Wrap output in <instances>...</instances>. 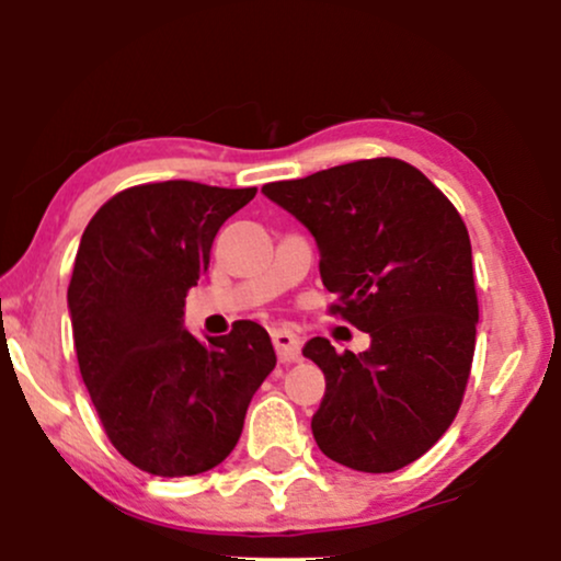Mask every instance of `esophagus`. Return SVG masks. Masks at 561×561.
<instances>
[{"label":"esophagus","instance_id":"34e87169","mask_svg":"<svg viewBox=\"0 0 561 561\" xmlns=\"http://www.w3.org/2000/svg\"><path fill=\"white\" fill-rule=\"evenodd\" d=\"M272 343L276 347V356L282 364H293L300 358V337L289 330H274Z\"/></svg>","mask_w":561,"mask_h":561}]
</instances>
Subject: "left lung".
I'll list each match as a JSON object with an SVG mask.
<instances>
[{"mask_svg":"<svg viewBox=\"0 0 561 561\" xmlns=\"http://www.w3.org/2000/svg\"><path fill=\"white\" fill-rule=\"evenodd\" d=\"M263 195L319 244L330 308L369 332L364 353L327 337L302 356L324 371L311 430L319 448L358 472H396L454 422L472 369L478 293L459 210L414 165L371 158L272 182Z\"/></svg>","mask_w":561,"mask_h":561,"instance_id":"left-lung-1","label":"left lung"}]
</instances>
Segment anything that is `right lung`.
Masks as SVG:
<instances>
[{"label": "right lung", "instance_id": "obj_1", "mask_svg": "<svg viewBox=\"0 0 561 561\" xmlns=\"http://www.w3.org/2000/svg\"><path fill=\"white\" fill-rule=\"evenodd\" d=\"M253 197L255 186L139 184L83 229L68 287L76 356L107 437L141 472L186 478L221 465L276 366L255 321L208 345L184 330V298L208 272L218 229Z\"/></svg>", "mask_w": 561, "mask_h": 561}]
</instances>
